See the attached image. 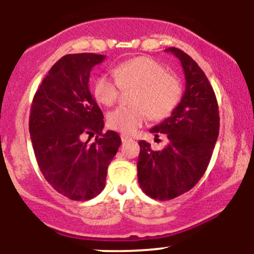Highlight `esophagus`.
<instances>
[{
  "instance_id": "34e87169",
  "label": "esophagus",
  "mask_w": 254,
  "mask_h": 254,
  "mask_svg": "<svg viewBox=\"0 0 254 254\" xmlns=\"http://www.w3.org/2000/svg\"><path fill=\"white\" fill-rule=\"evenodd\" d=\"M121 138H122V141H123V142H127V141H130L131 137L127 136V135H125V133H122Z\"/></svg>"
}]
</instances>
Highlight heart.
Instances as JSON below:
<instances>
[{"label":"heart","mask_w":254,"mask_h":254,"mask_svg":"<svg viewBox=\"0 0 254 254\" xmlns=\"http://www.w3.org/2000/svg\"><path fill=\"white\" fill-rule=\"evenodd\" d=\"M113 76L99 75L93 83V97L104 106H112L119 97L121 87H136L131 103L107 116L112 129L131 133L148 118L162 121L171 116L182 99V83L154 58L139 56L124 61L113 68Z\"/></svg>","instance_id":"heart-1"}]
</instances>
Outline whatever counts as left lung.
Returning a JSON list of instances; mask_svg holds the SVG:
<instances>
[{"label": "left lung", "instance_id": "1", "mask_svg": "<svg viewBox=\"0 0 254 254\" xmlns=\"http://www.w3.org/2000/svg\"><path fill=\"white\" fill-rule=\"evenodd\" d=\"M182 63L186 86L171 117L150 129L166 133L168 144L153 150L139 141L137 177L142 191L154 199H173L190 191L205 173L220 130L218 105L208 77L188 54L168 48Z\"/></svg>", "mask_w": 254, "mask_h": 254}]
</instances>
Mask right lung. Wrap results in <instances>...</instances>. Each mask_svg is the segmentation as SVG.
<instances>
[{
	"instance_id": "obj_1",
	"label": "right lung",
	"mask_w": 254,
	"mask_h": 254,
	"mask_svg": "<svg viewBox=\"0 0 254 254\" xmlns=\"http://www.w3.org/2000/svg\"><path fill=\"white\" fill-rule=\"evenodd\" d=\"M106 58L65 55L38 87L30 113V135L40 172L58 193L88 200L105 188L107 168L122 143L104 132V115L88 88L90 70ZM96 136L88 145L86 136Z\"/></svg>"
}]
</instances>
